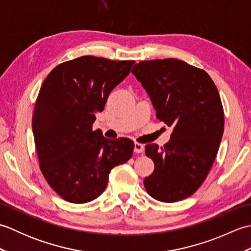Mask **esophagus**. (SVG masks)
<instances>
[{"label": "esophagus", "instance_id": "esophagus-1", "mask_svg": "<svg viewBox=\"0 0 251 251\" xmlns=\"http://www.w3.org/2000/svg\"><path fill=\"white\" fill-rule=\"evenodd\" d=\"M143 150H145V147H143V145H141V143L135 142V145H134L135 153H143Z\"/></svg>", "mask_w": 251, "mask_h": 251}]
</instances>
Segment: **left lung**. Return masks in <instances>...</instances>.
I'll use <instances>...</instances> for the list:
<instances>
[{
  "label": "left lung",
  "mask_w": 251,
  "mask_h": 251,
  "mask_svg": "<svg viewBox=\"0 0 251 251\" xmlns=\"http://www.w3.org/2000/svg\"><path fill=\"white\" fill-rule=\"evenodd\" d=\"M131 73L150 97L156 117L174 126L170 141L146 146L154 172L143 184L159 201L184 200L204 182L215 162L225 129V113L208 73L168 58L136 63Z\"/></svg>",
  "instance_id": "8db88e82"
}]
</instances>
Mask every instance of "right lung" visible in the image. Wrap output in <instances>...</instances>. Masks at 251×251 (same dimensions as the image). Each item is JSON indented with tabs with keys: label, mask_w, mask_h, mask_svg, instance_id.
<instances>
[{
	"label": "right lung",
	"mask_w": 251,
	"mask_h": 251,
	"mask_svg": "<svg viewBox=\"0 0 251 251\" xmlns=\"http://www.w3.org/2000/svg\"><path fill=\"white\" fill-rule=\"evenodd\" d=\"M134 60L83 56L58 65L42 84L32 117L40 169L63 200L84 204L106 188L111 169L132 156L134 141L93 130L95 113L130 72Z\"/></svg>",
	"instance_id": "1"
}]
</instances>
